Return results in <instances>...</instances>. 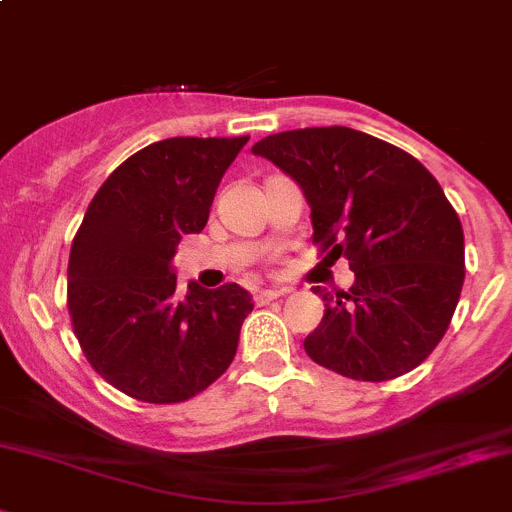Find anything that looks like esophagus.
<instances>
[{
  "label": "esophagus",
  "mask_w": 512,
  "mask_h": 512,
  "mask_svg": "<svg viewBox=\"0 0 512 512\" xmlns=\"http://www.w3.org/2000/svg\"><path fill=\"white\" fill-rule=\"evenodd\" d=\"M283 293H286V291H276V288H266V291H256V293H254V303H256V305H266V303H271V300L281 298Z\"/></svg>",
  "instance_id": "esophagus-1"
}]
</instances>
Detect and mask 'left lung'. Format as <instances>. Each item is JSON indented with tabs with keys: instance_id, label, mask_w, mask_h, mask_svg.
Here are the masks:
<instances>
[{
	"instance_id": "1",
	"label": "left lung",
	"mask_w": 512,
	"mask_h": 512,
	"mask_svg": "<svg viewBox=\"0 0 512 512\" xmlns=\"http://www.w3.org/2000/svg\"><path fill=\"white\" fill-rule=\"evenodd\" d=\"M251 150L303 187L320 254L355 271L347 293L313 288L325 315L303 342L310 360L357 382L419 367L466 276L461 219L441 184L409 152L342 125L268 135Z\"/></svg>"
}]
</instances>
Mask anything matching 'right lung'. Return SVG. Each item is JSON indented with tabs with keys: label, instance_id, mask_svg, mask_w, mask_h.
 <instances>
[{
	"label": "right lung",
	"instance_id": "obj_1",
	"mask_svg": "<svg viewBox=\"0 0 512 512\" xmlns=\"http://www.w3.org/2000/svg\"><path fill=\"white\" fill-rule=\"evenodd\" d=\"M249 138H170L130 155L103 182L68 256V313L91 367L147 404H179L231 365L254 310L236 283L179 293L172 256Z\"/></svg>",
	"mask_w": 512,
	"mask_h": 512
}]
</instances>
